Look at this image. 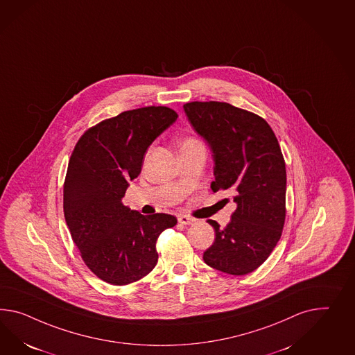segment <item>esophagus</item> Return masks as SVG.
Wrapping results in <instances>:
<instances>
[{
    "instance_id": "esophagus-1",
    "label": "esophagus",
    "mask_w": 355,
    "mask_h": 355,
    "mask_svg": "<svg viewBox=\"0 0 355 355\" xmlns=\"http://www.w3.org/2000/svg\"><path fill=\"white\" fill-rule=\"evenodd\" d=\"M178 221H179L180 224H182V225H191L196 220L191 218V216H187V215H179V216H178Z\"/></svg>"
}]
</instances>
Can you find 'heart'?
Listing matches in <instances>:
<instances>
[{
  "label": "heart",
  "instance_id": "heart-1",
  "mask_svg": "<svg viewBox=\"0 0 355 355\" xmlns=\"http://www.w3.org/2000/svg\"><path fill=\"white\" fill-rule=\"evenodd\" d=\"M188 143H196V141L194 140H187L184 144H188Z\"/></svg>",
  "mask_w": 355,
  "mask_h": 355
}]
</instances>
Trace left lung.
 Here are the masks:
<instances>
[{
    "mask_svg": "<svg viewBox=\"0 0 355 355\" xmlns=\"http://www.w3.org/2000/svg\"><path fill=\"white\" fill-rule=\"evenodd\" d=\"M185 114L214 157V191H229L236 209L203 254L211 268L232 275L254 272L272 254L286 218V164L273 130L257 114L220 101L184 104Z\"/></svg>",
    "mask_w": 355,
    "mask_h": 355,
    "instance_id": "8db88e82",
    "label": "left lung"
}]
</instances>
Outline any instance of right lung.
Segmentation results:
<instances>
[{
	"label": "right lung",
	"instance_id": "1",
	"mask_svg": "<svg viewBox=\"0 0 355 355\" xmlns=\"http://www.w3.org/2000/svg\"><path fill=\"white\" fill-rule=\"evenodd\" d=\"M178 113L167 107L126 110L89 128L73 149L64 182V218L82 260L114 286L137 282L158 261L155 242L173 215H141L122 203L141 173L146 149Z\"/></svg>",
	"mask_w": 355,
	"mask_h": 355
}]
</instances>
